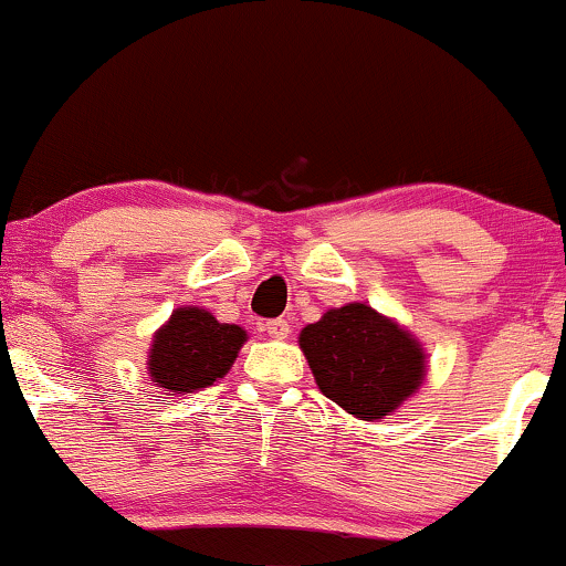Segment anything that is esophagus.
<instances>
[{"label":"esophagus","mask_w":566,"mask_h":566,"mask_svg":"<svg viewBox=\"0 0 566 566\" xmlns=\"http://www.w3.org/2000/svg\"><path fill=\"white\" fill-rule=\"evenodd\" d=\"M263 329L269 333V337H274V340H284V337H290L292 333V324L287 319H271L263 324Z\"/></svg>","instance_id":"34e87169"}]
</instances>
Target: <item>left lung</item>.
I'll list each match as a JSON object with an SVG mask.
<instances>
[{
    "instance_id": "8db88e82",
    "label": "left lung",
    "mask_w": 566,
    "mask_h": 566,
    "mask_svg": "<svg viewBox=\"0 0 566 566\" xmlns=\"http://www.w3.org/2000/svg\"><path fill=\"white\" fill-rule=\"evenodd\" d=\"M297 343L319 391L367 423L396 412L420 391L428 375L423 343L359 301L305 324Z\"/></svg>"
}]
</instances>
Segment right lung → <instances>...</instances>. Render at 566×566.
<instances>
[{"mask_svg": "<svg viewBox=\"0 0 566 566\" xmlns=\"http://www.w3.org/2000/svg\"><path fill=\"white\" fill-rule=\"evenodd\" d=\"M244 343L247 329L239 324L218 322L199 305H180L154 333L148 378L167 396L197 394L229 375Z\"/></svg>", "mask_w": 566, "mask_h": 566, "instance_id": "1", "label": "right lung"}]
</instances>
